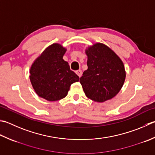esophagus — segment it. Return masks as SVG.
<instances>
[{
	"instance_id": "obj_1",
	"label": "esophagus",
	"mask_w": 155,
	"mask_h": 155,
	"mask_svg": "<svg viewBox=\"0 0 155 155\" xmlns=\"http://www.w3.org/2000/svg\"><path fill=\"white\" fill-rule=\"evenodd\" d=\"M76 74H77L78 77H81L82 76V71L81 70H78V71H76Z\"/></svg>"
}]
</instances>
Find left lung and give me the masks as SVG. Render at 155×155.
<instances>
[{
	"label": "left lung",
	"mask_w": 155,
	"mask_h": 155,
	"mask_svg": "<svg viewBox=\"0 0 155 155\" xmlns=\"http://www.w3.org/2000/svg\"><path fill=\"white\" fill-rule=\"evenodd\" d=\"M88 69L80 78L87 98L103 103L114 97L123 87L126 70L120 58L107 45L95 43L86 48Z\"/></svg>",
	"instance_id": "obj_1"
}]
</instances>
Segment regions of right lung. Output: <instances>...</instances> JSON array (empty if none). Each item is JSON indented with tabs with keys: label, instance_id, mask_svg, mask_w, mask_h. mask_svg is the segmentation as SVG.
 Instances as JSON below:
<instances>
[{
	"label": "right lung",
	"instance_id": "add662e5",
	"mask_svg": "<svg viewBox=\"0 0 155 155\" xmlns=\"http://www.w3.org/2000/svg\"><path fill=\"white\" fill-rule=\"evenodd\" d=\"M66 48L58 43L50 45L36 58L29 69V79L36 94L49 101L67 95L72 83L79 77L63 60Z\"/></svg>",
	"mask_w": 155,
	"mask_h": 155
}]
</instances>
